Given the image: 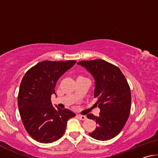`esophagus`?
<instances>
[{
  "label": "esophagus",
  "mask_w": 158,
  "mask_h": 158,
  "mask_svg": "<svg viewBox=\"0 0 158 158\" xmlns=\"http://www.w3.org/2000/svg\"><path fill=\"white\" fill-rule=\"evenodd\" d=\"M77 116V118H79V120H81V121H84V120L86 119V116H84V115L78 114Z\"/></svg>",
  "instance_id": "1"
}]
</instances>
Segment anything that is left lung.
<instances>
[{"instance_id":"obj_1","label":"left lung","mask_w":158,"mask_h":158,"mask_svg":"<svg viewBox=\"0 0 158 158\" xmlns=\"http://www.w3.org/2000/svg\"><path fill=\"white\" fill-rule=\"evenodd\" d=\"M87 69L95 79L94 97L98 98L100 114H92L87 118L96 122L98 126L89 134L100 141L116 137L123 128L131 108L129 84L118 67L101 59L82 60L77 63Z\"/></svg>"}]
</instances>
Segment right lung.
<instances>
[{
	"instance_id": "add662e5",
	"label": "right lung",
	"mask_w": 158,
	"mask_h": 158,
	"mask_svg": "<svg viewBox=\"0 0 158 158\" xmlns=\"http://www.w3.org/2000/svg\"><path fill=\"white\" fill-rule=\"evenodd\" d=\"M76 60H44L26 72L18 95L19 114L28 135L40 143H52L62 137L67 123L75 114L67 109L53 107L51 98L56 94L58 79Z\"/></svg>"
}]
</instances>
